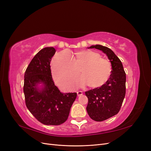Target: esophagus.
<instances>
[{
  "instance_id": "obj_1",
  "label": "esophagus",
  "mask_w": 151,
  "mask_h": 151,
  "mask_svg": "<svg viewBox=\"0 0 151 151\" xmlns=\"http://www.w3.org/2000/svg\"><path fill=\"white\" fill-rule=\"evenodd\" d=\"M77 96H81V95H83V91H77Z\"/></svg>"
}]
</instances>
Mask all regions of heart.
<instances>
[{
	"label": "heart",
	"instance_id": "obj_1",
	"mask_svg": "<svg viewBox=\"0 0 151 151\" xmlns=\"http://www.w3.org/2000/svg\"><path fill=\"white\" fill-rule=\"evenodd\" d=\"M80 68L82 76L77 80L76 86L88 84L90 88H98L106 83L112 72L110 61L90 50L77 52L73 58L68 51H62L54 56L52 62L53 78L65 89L72 88Z\"/></svg>",
	"mask_w": 151,
	"mask_h": 151
}]
</instances>
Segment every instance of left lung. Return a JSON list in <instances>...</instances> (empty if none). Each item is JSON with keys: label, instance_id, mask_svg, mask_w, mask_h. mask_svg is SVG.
Instances as JSON below:
<instances>
[{"label": "left lung", "instance_id": "1", "mask_svg": "<svg viewBox=\"0 0 151 151\" xmlns=\"http://www.w3.org/2000/svg\"><path fill=\"white\" fill-rule=\"evenodd\" d=\"M89 48L106 53L112 65L111 74L106 83L85 92L88 98L86 110L89 116L94 121L102 122L119 112L126 93V74L122 62L111 49L100 45Z\"/></svg>", "mask_w": 151, "mask_h": 151}]
</instances>
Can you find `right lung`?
I'll list each match as a JSON object with an SVG mask.
<instances>
[{
    "instance_id": "1",
    "label": "right lung",
    "mask_w": 151,
    "mask_h": 151,
    "mask_svg": "<svg viewBox=\"0 0 151 151\" xmlns=\"http://www.w3.org/2000/svg\"><path fill=\"white\" fill-rule=\"evenodd\" d=\"M56 52L53 47L44 48L36 55L24 74L23 91L26 107L44 125H59L68 117L76 93H62L52 79L50 62ZM38 83L44 87L39 90Z\"/></svg>"
}]
</instances>
